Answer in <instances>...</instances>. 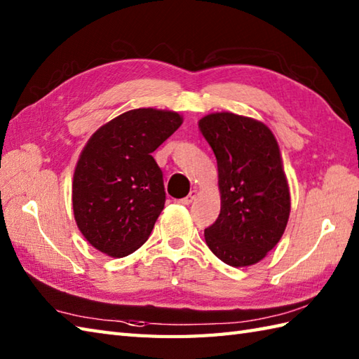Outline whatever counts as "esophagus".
Masks as SVG:
<instances>
[{"label": "esophagus", "instance_id": "esophagus-1", "mask_svg": "<svg viewBox=\"0 0 359 359\" xmlns=\"http://www.w3.org/2000/svg\"><path fill=\"white\" fill-rule=\"evenodd\" d=\"M196 196H197V191H196V189H193L191 193H189L187 197H184V199H180L179 202L184 203V205H189V203H191V202L196 199Z\"/></svg>", "mask_w": 359, "mask_h": 359}]
</instances>
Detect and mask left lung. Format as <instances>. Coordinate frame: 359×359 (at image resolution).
I'll return each mask as SVG.
<instances>
[{"label":"left lung","mask_w":359,"mask_h":359,"mask_svg":"<svg viewBox=\"0 0 359 359\" xmlns=\"http://www.w3.org/2000/svg\"><path fill=\"white\" fill-rule=\"evenodd\" d=\"M199 129L217 160L220 212L205 241L231 266L257 264L276 247L290 216V189L276 137L262 121L208 114Z\"/></svg>","instance_id":"8db88e82"}]
</instances>
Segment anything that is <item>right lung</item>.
<instances>
[{"mask_svg": "<svg viewBox=\"0 0 359 359\" xmlns=\"http://www.w3.org/2000/svg\"><path fill=\"white\" fill-rule=\"evenodd\" d=\"M182 123L179 112L140 108L90 135L74 171L72 208L94 248L125 257L147 242L165 207L163 174L151 154Z\"/></svg>", "mask_w": 359, "mask_h": 359, "instance_id": "obj_1", "label": "right lung"}]
</instances>
